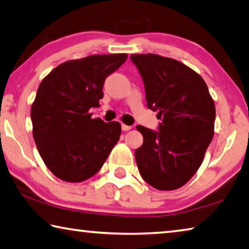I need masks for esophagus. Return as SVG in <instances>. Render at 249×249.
Masks as SVG:
<instances>
[{"label": "esophagus", "instance_id": "1", "mask_svg": "<svg viewBox=\"0 0 249 249\" xmlns=\"http://www.w3.org/2000/svg\"><path fill=\"white\" fill-rule=\"evenodd\" d=\"M122 129H123L124 132H128V130L132 129V126H128L126 124H122Z\"/></svg>", "mask_w": 249, "mask_h": 249}]
</instances>
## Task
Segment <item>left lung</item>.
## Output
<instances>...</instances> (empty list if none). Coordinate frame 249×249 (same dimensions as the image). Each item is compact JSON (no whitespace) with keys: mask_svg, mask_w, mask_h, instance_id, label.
I'll return each mask as SVG.
<instances>
[{"mask_svg":"<svg viewBox=\"0 0 249 249\" xmlns=\"http://www.w3.org/2000/svg\"><path fill=\"white\" fill-rule=\"evenodd\" d=\"M130 59L145 84L147 107L161 119L158 132L137 126L144 142L135 151L138 170L158 190L179 189L203 161L214 135L215 105L199 73L155 53Z\"/></svg>","mask_w":249,"mask_h":249,"instance_id":"8db88e82","label":"left lung"}]
</instances>
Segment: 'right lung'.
<instances>
[{
	"mask_svg": "<svg viewBox=\"0 0 249 249\" xmlns=\"http://www.w3.org/2000/svg\"><path fill=\"white\" fill-rule=\"evenodd\" d=\"M127 59L126 53L92 54L66 61L40 82L31 117L41 159L67 182L91 178L119 142V122L92 119L91 107L103 98V84Z\"/></svg>",
	"mask_w": 249,
	"mask_h": 249,
	"instance_id": "right-lung-1",
	"label": "right lung"
}]
</instances>
